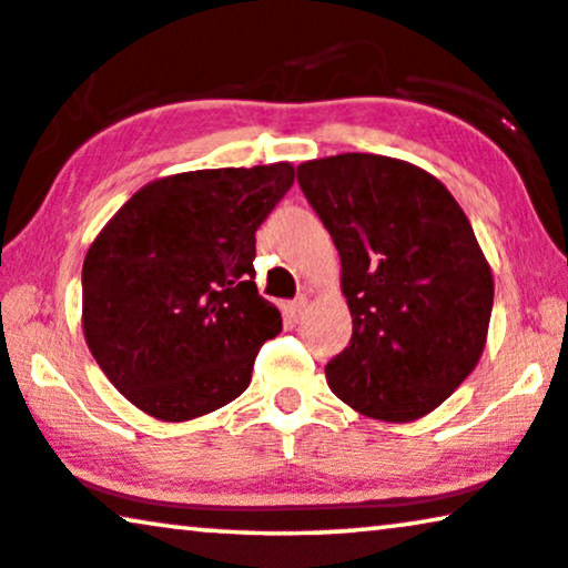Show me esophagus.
<instances>
[{
	"label": "esophagus",
	"mask_w": 568,
	"mask_h": 568,
	"mask_svg": "<svg viewBox=\"0 0 568 568\" xmlns=\"http://www.w3.org/2000/svg\"><path fill=\"white\" fill-rule=\"evenodd\" d=\"M306 306H308V298L306 295H301V298H295V301H291L285 306V314L293 318V322H298V318H303V314H306Z\"/></svg>",
	"instance_id": "esophagus-1"
}]
</instances>
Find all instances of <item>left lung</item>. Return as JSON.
Wrapping results in <instances>:
<instances>
[{
  "label": "left lung",
  "mask_w": 568,
  "mask_h": 568,
  "mask_svg": "<svg viewBox=\"0 0 568 568\" xmlns=\"http://www.w3.org/2000/svg\"><path fill=\"white\" fill-rule=\"evenodd\" d=\"M298 185L342 260L353 339L326 383L365 417L412 422L474 371L494 281L474 229L433 174L378 154L298 166Z\"/></svg>",
  "instance_id": "1"
}]
</instances>
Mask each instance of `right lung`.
<instances>
[{"mask_svg":"<svg viewBox=\"0 0 568 568\" xmlns=\"http://www.w3.org/2000/svg\"><path fill=\"white\" fill-rule=\"evenodd\" d=\"M293 178L277 162L154 180L92 242L82 267L87 347L141 412L195 419L250 386L260 347L283 329L254 285V234Z\"/></svg>","mask_w":568,"mask_h":568,"instance_id":"obj_1","label":"right lung"}]
</instances>
